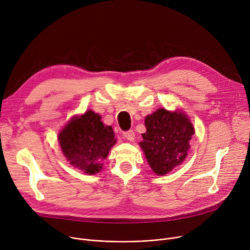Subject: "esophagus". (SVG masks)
Returning a JSON list of instances; mask_svg holds the SVG:
<instances>
[{"instance_id":"34e87169","label":"esophagus","mask_w":250,"mask_h":250,"mask_svg":"<svg viewBox=\"0 0 250 250\" xmlns=\"http://www.w3.org/2000/svg\"><path fill=\"white\" fill-rule=\"evenodd\" d=\"M134 135H135V134H134V131H133L132 129H129V130L124 132V137H125L127 141H129V142H131V141L134 140Z\"/></svg>"}]
</instances>
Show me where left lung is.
<instances>
[{"instance_id":"8db88e82","label":"left lung","mask_w":250,"mask_h":250,"mask_svg":"<svg viewBox=\"0 0 250 250\" xmlns=\"http://www.w3.org/2000/svg\"><path fill=\"white\" fill-rule=\"evenodd\" d=\"M146 132L140 143L154 173L165 175L183 164L190 147L194 128L181 110L158 108L145 120Z\"/></svg>"}]
</instances>
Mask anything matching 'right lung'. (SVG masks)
Here are the masks:
<instances>
[{"label": "right lung", "mask_w": 250, "mask_h": 250, "mask_svg": "<svg viewBox=\"0 0 250 250\" xmlns=\"http://www.w3.org/2000/svg\"><path fill=\"white\" fill-rule=\"evenodd\" d=\"M101 120L100 115L88 109L74 117L58 137L66 161L86 174L100 172L101 162L117 142L111 126L104 125Z\"/></svg>", "instance_id": "1"}]
</instances>
